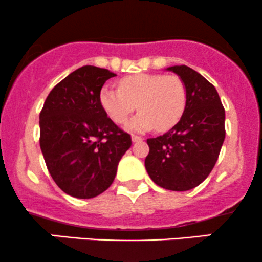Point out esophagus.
<instances>
[{"instance_id":"esophagus-1","label":"esophagus","mask_w":262,"mask_h":262,"mask_svg":"<svg viewBox=\"0 0 262 262\" xmlns=\"http://www.w3.org/2000/svg\"><path fill=\"white\" fill-rule=\"evenodd\" d=\"M143 138L138 137V136H132V142L133 143H137V142H142Z\"/></svg>"}]
</instances>
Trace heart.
Returning <instances> with one entry per match:
<instances>
[{
    "label": "heart",
    "mask_w": 262,
    "mask_h": 262,
    "mask_svg": "<svg viewBox=\"0 0 262 262\" xmlns=\"http://www.w3.org/2000/svg\"><path fill=\"white\" fill-rule=\"evenodd\" d=\"M100 104L113 122L122 124L134 111L139 113L126 123L130 130L145 132L154 126L168 130L183 117L186 105V87L178 76L140 73L123 78L119 89L104 87Z\"/></svg>",
    "instance_id": "b5f03b06"
}]
</instances>
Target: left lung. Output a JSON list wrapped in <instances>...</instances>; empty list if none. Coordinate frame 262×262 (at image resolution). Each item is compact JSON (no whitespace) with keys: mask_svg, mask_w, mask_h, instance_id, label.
Masks as SVG:
<instances>
[{"mask_svg":"<svg viewBox=\"0 0 262 262\" xmlns=\"http://www.w3.org/2000/svg\"><path fill=\"white\" fill-rule=\"evenodd\" d=\"M186 87L183 117L169 132L146 140L145 169L157 185L173 191L194 189L214 168L225 139V109L216 89L188 66H173Z\"/></svg>","mask_w":262,"mask_h":262,"instance_id":"obj_1","label":"left lung"}]
</instances>
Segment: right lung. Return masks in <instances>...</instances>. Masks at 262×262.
Instances as JSON below:
<instances>
[{
    "instance_id": "add662e5",
    "label": "right lung",
    "mask_w": 262,
    "mask_h": 262,
    "mask_svg": "<svg viewBox=\"0 0 262 262\" xmlns=\"http://www.w3.org/2000/svg\"><path fill=\"white\" fill-rule=\"evenodd\" d=\"M116 74L84 66L48 94L39 114V145L54 183L66 194L91 199L113 183L132 139L100 104L105 80Z\"/></svg>"
}]
</instances>
